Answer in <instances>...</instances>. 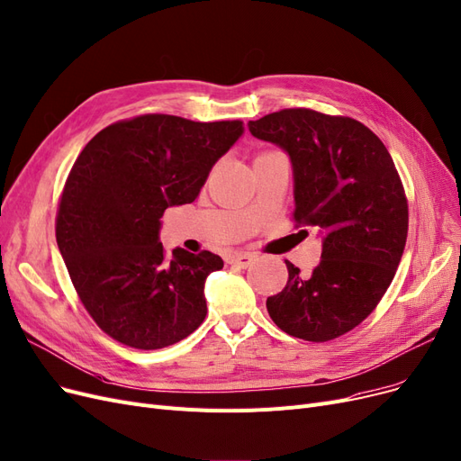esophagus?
Segmentation results:
<instances>
[{
    "label": "esophagus",
    "mask_w": 461,
    "mask_h": 461,
    "mask_svg": "<svg viewBox=\"0 0 461 461\" xmlns=\"http://www.w3.org/2000/svg\"><path fill=\"white\" fill-rule=\"evenodd\" d=\"M252 259H254V254H252V252H233V254L230 256V264L245 269V267H249V266L252 264Z\"/></svg>",
    "instance_id": "obj_1"
}]
</instances>
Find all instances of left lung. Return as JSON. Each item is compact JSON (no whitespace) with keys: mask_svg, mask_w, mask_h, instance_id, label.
I'll list each match as a JSON object with an SVG mask.
<instances>
[{"mask_svg":"<svg viewBox=\"0 0 461 461\" xmlns=\"http://www.w3.org/2000/svg\"><path fill=\"white\" fill-rule=\"evenodd\" d=\"M249 130L290 156L294 220L322 235L311 275L286 259L288 283L267 297V312L292 337L331 341L373 312L402 262L409 230L402 178L383 141L348 116L285 109L250 120Z\"/></svg>","mask_w":461,"mask_h":461,"instance_id":"obj_1","label":"left lung"}]
</instances>
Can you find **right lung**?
<instances>
[{"label": "right lung", "instance_id": "obj_1", "mask_svg": "<svg viewBox=\"0 0 461 461\" xmlns=\"http://www.w3.org/2000/svg\"><path fill=\"white\" fill-rule=\"evenodd\" d=\"M245 133L241 120L143 114L99 131L78 154L56 216V243L95 324L118 343L156 350L207 314L205 280L222 258L159 243L167 207L192 203L212 166Z\"/></svg>", "mask_w": 461, "mask_h": 461}]
</instances>
